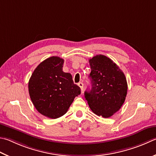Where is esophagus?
<instances>
[{
	"mask_svg": "<svg viewBox=\"0 0 156 156\" xmlns=\"http://www.w3.org/2000/svg\"><path fill=\"white\" fill-rule=\"evenodd\" d=\"M78 85L79 87H80L81 90H83V85H84L83 83H79L78 84Z\"/></svg>",
	"mask_w": 156,
	"mask_h": 156,
	"instance_id": "esophagus-1",
	"label": "esophagus"
}]
</instances>
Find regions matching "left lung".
I'll use <instances>...</instances> for the list:
<instances>
[{"label": "left lung", "mask_w": 156, "mask_h": 156, "mask_svg": "<svg viewBox=\"0 0 156 156\" xmlns=\"http://www.w3.org/2000/svg\"><path fill=\"white\" fill-rule=\"evenodd\" d=\"M92 88L84 92L90 110L104 118L111 117L125 101L127 84L123 72L111 59L96 55L89 59Z\"/></svg>", "instance_id": "left-lung-1"}]
</instances>
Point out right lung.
I'll return each mask as SVG.
<instances>
[{
  "label": "right lung",
  "mask_w": 156,
  "mask_h": 156,
  "mask_svg": "<svg viewBox=\"0 0 156 156\" xmlns=\"http://www.w3.org/2000/svg\"><path fill=\"white\" fill-rule=\"evenodd\" d=\"M64 60L51 56L34 70L29 82L30 100L37 110L50 119L67 112L80 88L73 83L69 73L63 72Z\"/></svg>",
  "instance_id": "right-lung-1"
}]
</instances>
